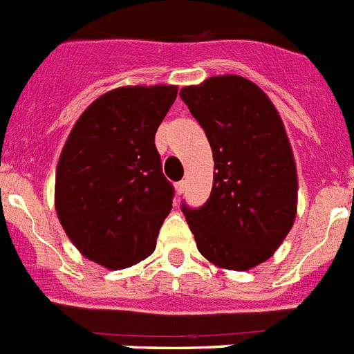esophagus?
<instances>
[{
	"label": "esophagus",
	"mask_w": 354,
	"mask_h": 354,
	"mask_svg": "<svg viewBox=\"0 0 354 354\" xmlns=\"http://www.w3.org/2000/svg\"><path fill=\"white\" fill-rule=\"evenodd\" d=\"M175 189H177V195H183L184 189H186V180H180V183L175 184Z\"/></svg>",
	"instance_id": "1"
}]
</instances>
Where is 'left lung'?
I'll use <instances>...</instances> for the list:
<instances>
[{
  "mask_svg": "<svg viewBox=\"0 0 354 354\" xmlns=\"http://www.w3.org/2000/svg\"><path fill=\"white\" fill-rule=\"evenodd\" d=\"M180 99L204 127L216 170L207 202L183 204L196 248L218 268L252 270L296 218L298 175L282 118L257 84L232 74L184 86Z\"/></svg>",
  "mask_w": 354,
  "mask_h": 354,
  "instance_id": "obj_1",
  "label": "left lung"
}]
</instances>
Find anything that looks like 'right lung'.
Wrapping results in <instances>:
<instances>
[{
    "label": "right lung",
    "mask_w": 354,
    "mask_h": 354,
    "mask_svg": "<svg viewBox=\"0 0 354 354\" xmlns=\"http://www.w3.org/2000/svg\"><path fill=\"white\" fill-rule=\"evenodd\" d=\"M175 97L171 84L111 90L84 109L62 150L58 220L84 257L108 270L149 257L171 211L154 136Z\"/></svg>",
    "instance_id": "right-lung-1"
}]
</instances>
